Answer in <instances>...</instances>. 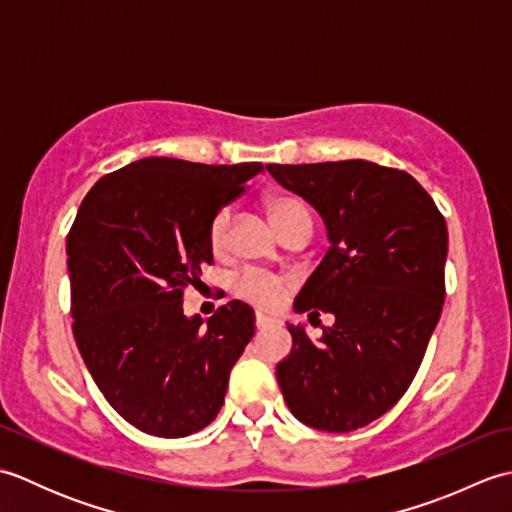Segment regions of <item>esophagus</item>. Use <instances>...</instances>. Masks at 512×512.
I'll use <instances>...</instances> for the list:
<instances>
[{
	"mask_svg": "<svg viewBox=\"0 0 512 512\" xmlns=\"http://www.w3.org/2000/svg\"><path fill=\"white\" fill-rule=\"evenodd\" d=\"M275 321L270 319V317H266V314H257L255 317V325H257V330H264V328H268V325H273Z\"/></svg>",
	"mask_w": 512,
	"mask_h": 512,
	"instance_id": "34e87169",
	"label": "esophagus"
}]
</instances>
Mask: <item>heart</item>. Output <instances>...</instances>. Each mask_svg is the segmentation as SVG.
<instances>
[{"mask_svg": "<svg viewBox=\"0 0 512 512\" xmlns=\"http://www.w3.org/2000/svg\"><path fill=\"white\" fill-rule=\"evenodd\" d=\"M268 211L277 231L281 237L288 235L290 231H297V228H306L312 231V213L308 204L292 198V195H275V198L268 200ZM228 224H231V209H220L209 224V248L213 255H222L226 248V235H228ZM237 295L253 303V306L262 310H275L281 301L286 297V279L273 273H259V270H248L242 277L237 279Z\"/></svg>", "mask_w": 512, "mask_h": 512, "instance_id": "obj_1", "label": "heart"}]
</instances>
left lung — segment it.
Here are the masks:
<instances>
[{"mask_svg":"<svg viewBox=\"0 0 512 512\" xmlns=\"http://www.w3.org/2000/svg\"><path fill=\"white\" fill-rule=\"evenodd\" d=\"M266 169L321 213L332 244L295 310L334 323L319 343L288 325L281 394L308 427L356 431L405 396L427 352L447 292V222L407 171L367 160Z\"/></svg>","mask_w":512,"mask_h":512,"instance_id":"1","label":"left lung"}]
</instances>
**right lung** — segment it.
Masks as SVG:
<instances>
[{
    "instance_id": "right-lung-1",
    "label": "right lung",
    "mask_w": 512,
    "mask_h": 512,
    "mask_svg": "<svg viewBox=\"0 0 512 512\" xmlns=\"http://www.w3.org/2000/svg\"><path fill=\"white\" fill-rule=\"evenodd\" d=\"M262 162L200 165L143 158L85 195L68 233L70 314L105 400L158 438L204 429L255 334V312L228 301L187 319L182 297L213 264L211 217L244 193Z\"/></svg>"
}]
</instances>
